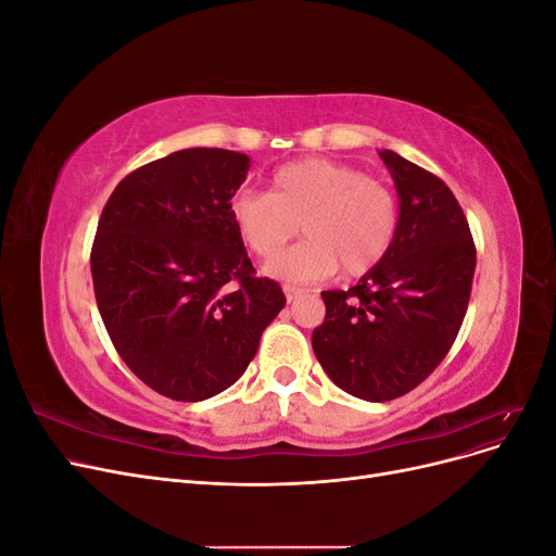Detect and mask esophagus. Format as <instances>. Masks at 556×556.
Wrapping results in <instances>:
<instances>
[{"instance_id": "34e87169", "label": "esophagus", "mask_w": 556, "mask_h": 556, "mask_svg": "<svg viewBox=\"0 0 556 556\" xmlns=\"http://www.w3.org/2000/svg\"><path fill=\"white\" fill-rule=\"evenodd\" d=\"M301 296V290L299 288H290V285H285V299L288 301H294Z\"/></svg>"}]
</instances>
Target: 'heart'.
<instances>
[{"mask_svg": "<svg viewBox=\"0 0 556 556\" xmlns=\"http://www.w3.org/2000/svg\"><path fill=\"white\" fill-rule=\"evenodd\" d=\"M243 245L271 260L301 226L307 239L266 266L288 285H311L343 268L350 278L371 274L390 255L399 231V201L384 182L327 157L278 166L268 192L243 190L229 204Z\"/></svg>", "mask_w": 556, "mask_h": 556, "instance_id": "1", "label": "heart"}]
</instances>
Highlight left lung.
<instances>
[{"mask_svg": "<svg viewBox=\"0 0 556 556\" xmlns=\"http://www.w3.org/2000/svg\"><path fill=\"white\" fill-rule=\"evenodd\" d=\"M399 194L396 241L350 290L323 292L313 352L343 392L364 401L408 394L443 362L464 323L476 245L447 185L380 150Z\"/></svg>", "mask_w": 556, "mask_h": 556, "instance_id": "obj_1", "label": "left lung"}]
</instances>
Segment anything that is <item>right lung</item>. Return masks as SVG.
Listing matches in <instances>:
<instances>
[{
  "mask_svg": "<svg viewBox=\"0 0 556 556\" xmlns=\"http://www.w3.org/2000/svg\"><path fill=\"white\" fill-rule=\"evenodd\" d=\"M248 169L233 150H176L117 182L99 217L90 268L104 327L131 371L176 401L237 382L285 306L229 215Z\"/></svg>",
  "mask_w": 556,
  "mask_h": 556,
  "instance_id": "right-lung-1",
  "label": "right lung"
}]
</instances>
